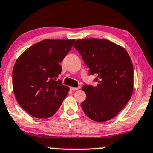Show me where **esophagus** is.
Listing matches in <instances>:
<instances>
[{"label": "esophagus", "instance_id": "1", "mask_svg": "<svg viewBox=\"0 0 153 153\" xmlns=\"http://www.w3.org/2000/svg\"><path fill=\"white\" fill-rule=\"evenodd\" d=\"M80 87H77V88H74V87H71L70 88V89L71 90V91H77V90L80 89Z\"/></svg>", "mask_w": 153, "mask_h": 153}]
</instances>
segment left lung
<instances>
[{"label": "left lung", "instance_id": "left-lung-1", "mask_svg": "<svg viewBox=\"0 0 153 153\" xmlns=\"http://www.w3.org/2000/svg\"><path fill=\"white\" fill-rule=\"evenodd\" d=\"M73 46L95 75V86L82 88L86 99L81 103L85 114L96 122L115 117L130 100L133 91V65L126 49L105 39L78 40Z\"/></svg>", "mask_w": 153, "mask_h": 153}]
</instances>
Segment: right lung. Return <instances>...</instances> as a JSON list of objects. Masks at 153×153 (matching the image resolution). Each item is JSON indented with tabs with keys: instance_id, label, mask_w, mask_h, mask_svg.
I'll return each mask as SVG.
<instances>
[{
	"instance_id": "1",
	"label": "right lung",
	"mask_w": 153,
	"mask_h": 153,
	"mask_svg": "<svg viewBox=\"0 0 153 153\" xmlns=\"http://www.w3.org/2000/svg\"><path fill=\"white\" fill-rule=\"evenodd\" d=\"M75 40H41L17 59L13 70V88L23 109L37 118H48L58 111L69 88L56 81L62 62Z\"/></svg>"
}]
</instances>
